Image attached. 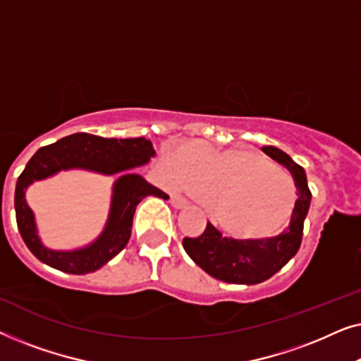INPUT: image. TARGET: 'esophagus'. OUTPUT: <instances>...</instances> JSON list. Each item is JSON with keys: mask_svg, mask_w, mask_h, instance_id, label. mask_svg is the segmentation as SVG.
Wrapping results in <instances>:
<instances>
[{"mask_svg": "<svg viewBox=\"0 0 361 361\" xmlns=\"http://www.w3.org/2000/svg\"><path fill=\"white\" fill-rule=\"evenodd\" d=\"M171 204H172V207H176V209H184V207L189 205V202H187L184 197L179 195V194H172L171 195Z\"/></svg>", "mask_w": 361, "mask_h": 361, "instance_id": "1", "label": "esophagus"}]
</instances>
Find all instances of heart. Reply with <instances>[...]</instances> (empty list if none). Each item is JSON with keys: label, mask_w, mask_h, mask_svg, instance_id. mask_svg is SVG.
I'll return each mask as SVG.
<instances>
[{"label": "heart", "mask_w": 361, "mask_h": 361, "mask_svg": "<svg viewBox=\"0 0 361 361\" xmlns=\"http://www.w3.org/2000/svg\"><path fill=\"white\" fill-rule=\"evenodd\" d=\"M171 174L199 195L231 238L256 241L278 235L294 209L295 189L288 172L253 147L182 145L171 159Z\"/></svg>", "instance_id": "b5f03b06"}]
</instances>
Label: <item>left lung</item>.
Wrapping results in <instances>:
<instances>
[{
    "label": "left lung",
    "instance_id": "8db88e82",
    "mask_svg": "<svg viewBox=\"0 0 361 361\" xmlns=\"http://www.w3.org/2000/svg\"><path fill=\"white\" fill-rule=\"evenodd\" d=\"M261 149L290 172L298 187V200L286 231L274 238L243 241L225 238L214 225L207 224L205 231L197 238L182 240V246L195 264L212 278L230 284H259L288 264L302 241L304 220L312 199L305 171L293 157L276 146Z\"/></svg>",
    "mask_w": 361,
    "mask_h": 361
}]
</instances>
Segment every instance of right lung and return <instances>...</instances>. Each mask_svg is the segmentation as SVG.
I'll return each instance as SVG.
<instances>
[{
    "label": "right lung",
    "instance_id": "1",
    "mask_svg": "<svg viewBox=\"0 0 361 361\" xmlns=\"http://www.w3.org/2000/svg\"><path fill=\"white\" fill-rule=\"evenodd\" d=\"M154 156L152 142L146 137L116 140L88 133H75L54 145L41 147L24 167L14 192L18 228L31 253L51 268L68 274L93 273L115 258L130 240L136 205L147 195L169 199V195L133 171L146 166ZM72 169L90 170L104 175L118 173L121 177L114 183L111 212L102 233L82 249L51 250L38 236L35 216L27 205L25 190L34 181L55 175L61 170Z\"/></svg>",
    "mask_w": 361,
    "mask_h": 361
}]
</instances>
